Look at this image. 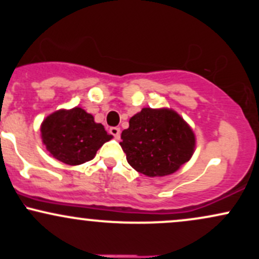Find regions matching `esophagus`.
I'll return each mask as SVG.
<instances>
[{
	"label": "esophagus",
	"instance_id": "1",
	"mask_svg": "<svg viewBox=\"0 0 259 259\" xmlns=\"http://www.w3.org/2000/svg\"><path fill=\"white\" fill-rule=\"evenodd\" d=\"M109 133H111L112 135L114 136V139L119 140V138H120V129H119V127L113 126V127H111V129H109Z\"/></svg>",
	"mask_w": 259,
	"mask_h": 259
}]
</instances>
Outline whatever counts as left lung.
I'll list each match as a JSON object with an SVG mask.
<instances>
[{
  "label": "left lung",
  "mask_w": 259,
  "mask_h": 259,
  "mask_svg": "<svg viewBox=\"0 0 259 259\" xmlns=\"http://www.w3.org/2000/svg\"><path fill=\"white\" fill-rule=\"evenodd\" d=\"M195 145L189 124L168 108H142L130 118L120 142L127 163L152 178L175 173L191 158Z\"/></svg>",
  "instance_id": "1"
}]
</instances>
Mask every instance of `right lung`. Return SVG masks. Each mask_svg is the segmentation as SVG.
<instances>
[{
  "label": "right lung",
  "instance_id": "obj_1",
  "mask_svg": "<svg viewBox=\"0 0 259 259\" xmlns=\"http://www.w3.org/2000/svg\"><path fill=\"white\" fill-rule=\"evenodd\" d=\"M41 138L51 156L69 165L89 162L113 136L80 107L59 109L41 124Z\"/></svg>",
  "mask_w": 259,
  "mask_h": 259
}]
</instances>
